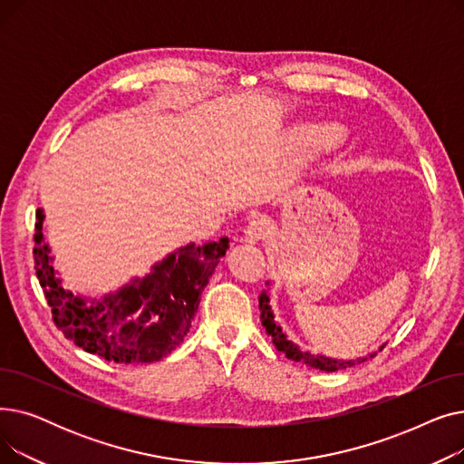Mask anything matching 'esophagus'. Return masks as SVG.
<instances>
[{"label":"esophagus","mask_w":464,"mask_h":464,"mask_svg":"<svg viewBox=\"0 0 464 464\" xmlns=\"http://www.w3.org/2000/svg\"><path fill=\"white\" fill-rule=\"evenodd\" d=\"M269 229H271L269 218L259 214V216L252 218L250 222H248V226H246V229H245V237H246V240L256 242V240L265 238V237H266V233H269Z\"/></svg>","instance_id":"34e87169"}]
</instances>
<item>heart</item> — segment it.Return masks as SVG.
Segmentation results:
<instances>
[{
	"mask_svg": "<svg viewBox=\"0 0 464 464\" xmlns=\"http://www.w3.org/2000/svg\"><path fill=\"white\" fill-rule=\"evenodd\" d=\"M343 139V130L331 121H315L306 124L295 133V146L299 154L314 156L318 152L329 150Z\"/></svg>",
	"mask_w": 464,
	"mask_h": 464,
	"instance_id": "b5f03b06",
	"label": "heart"
}]
</instances>
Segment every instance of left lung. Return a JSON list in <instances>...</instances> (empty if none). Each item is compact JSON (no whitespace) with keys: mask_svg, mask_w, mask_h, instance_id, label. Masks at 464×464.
I'll use <instances>...</instances> for the list:
<instances>
[{"mask_svg":"<svg viewBox=\"0 0 464 464\" xmlns=\"http://www.w3.org/2000/svg\"><path fill=\"white\" fill-rule=\"evenodd\" d=\"M259 312H261V325L265 327L266 334L273 338V344L276 346L278 352L285 353V357L291 359V361L303 362L310 369H318V371H324V372H336V371H344V369L355 367V364H361V362L369 359V357H364V359H357V361H336V359H329V357H324V355H312L308 352H301L294 343H291V340H287L282 327L276 325L275 315H273L271 306H269V295H266L265 291L259 295ZM382 350H383V346L380 348V352ZM374 355L376 353H372L371 359Z\"/></svg>","mask_w":464,"mask_h":464,"instance_id":"8db88e82","label":"left lung"}]
</instances>
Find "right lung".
<instances>
[{
	"label": "right lung",
	"instance_id": "add662e5",
	"mask_svg": "<svg viewBox=\"0 0 464 464\" xmlns=\"http://www.w3.org/2000/svg\"><path fill=\"white\" fill-rule=\"evenodd\" d=\"M34 261L56 327L72 344L114 362H152L173 352L191 327L201 294L229 238L188 245L100 303L75 297L60 285L43 245V210L35 214Z\"/></svg>",
	"mask_w": 464,
	"mask_h": 464
}]
</instances>
